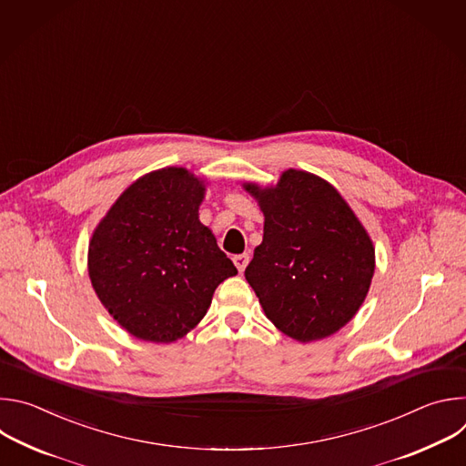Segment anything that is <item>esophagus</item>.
<instances>
[{
    "mask_svg": "<svg viewBox=\"0 0 466 466\" xmlns=\"http://www.w3.org/2000/svg\"><path fill=\"white\" fill-rule=\"evenodd\" d=\"M232 259H234V265L238 268V271H239V273H243V271H245V268H247L248 259H250V256H248V254H238V256H234Z\"/></svg>",
    "mask_w": 466,
    "mask_h": 466,
    "instance_id": "1",
    "label": "esophagus"
}]
</instances>
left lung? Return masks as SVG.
<instances>
[{
  "instance_id": "8db88e82",
  "label": "left lung",
  "mask_w": 466,
  "mask_h": 466,
  "mask_svg": "<svg viewBox=\"0 0 466 466\" xmlns=\"http://www.w3.org/2000/svg\"><path fill=\"white\" fill-rule=\"evenodd\" d=\"M247 189L265 223L245 279L265 315L302 343L336 334L370 288L369 234L338 189L311 173L289 169L275 187Z\"/></svg>"
}]
</instances>
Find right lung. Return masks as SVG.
I'll use <instances>...</instances> for the list:
<instances>
[{
    "label": "right lung",
    "mask_w": 466,
    "mask_h": 466,
    "mask_svg": "<svg viewBox=\"0 0 466 466\" xmlns=\"http://www.w3.org/2000/svg\"><path fill=\"white\" fill-rule=\"evenodd\" d=\"M203 182L182 167L130 184L97 225L88 275L108 313L144 341L171 343L201 320L238 269L198 221Z\"/></svg>",
    "instance_id": "obj_1"
}]
</instances>
